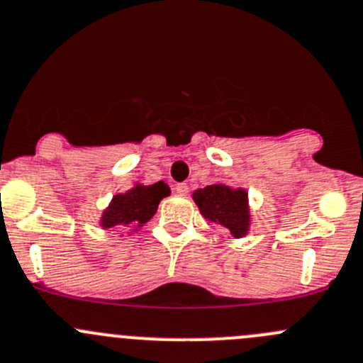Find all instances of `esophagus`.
<instances>
[{
	"instance_id": "1",
	"label": "esophagus",
	"mask_w": 363,
	"mask_h": 363,
	"mask_svg": "<svg viewBox=\"0 0 363 363\" xmlns=\"http://www.w3.org/2000/svg\"><path fill=\"white\" fill-rule=\"evenodd\" d=\"M188 191H189V188L186 182H179V184H175V193H179L181 196L188 195Z\"/></svg>"
}]
</instances>
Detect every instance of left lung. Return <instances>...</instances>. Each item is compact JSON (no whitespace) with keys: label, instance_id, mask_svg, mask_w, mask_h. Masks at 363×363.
Returning a JSON list of instances; mask_svg holds the SVG:
<instances>
[{"label":"left lung","instance_id":"obj_1","mask_svg":"<svg viewBox=\"0 0 363 363\" xmlns=\"http://www.w3.org/2000/svg\"><path fill=\"white\" fill-rule=\"evenodd\" d=\"M206 220L221 225L232 238H242L250 227L248 193L245 189H232L225 184H211L193 193Z\"/></svg>","mask_w":363,"mask_h":363}]
</instances>
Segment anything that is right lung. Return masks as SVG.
Returning a JSON list of instances; mask_svg holds the SVG:
<instances>
[{
    "mask_svg": "<svg viewBox=\"0 0 363 363\" xmlns=\"http://www.w3.org/2000/svg\"><path fill=\"white\" fill-rule=\"evenodd\" d=\"M170 195V188L163 181L150 186L136 184L128 193L115 195L110 207L103 213L101 225L104 228L118 225H136L142 227L156 214L161 199Z\"/></svg>",
    "mask_w": 363,
    "mask_h": 363,
    "instance_id": "1",
    "label": "right lung"
}]
</instances>
